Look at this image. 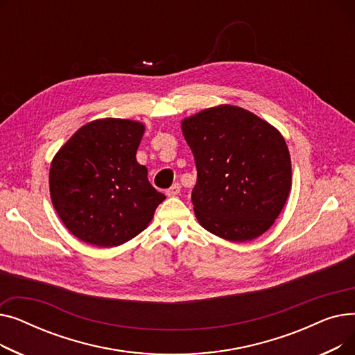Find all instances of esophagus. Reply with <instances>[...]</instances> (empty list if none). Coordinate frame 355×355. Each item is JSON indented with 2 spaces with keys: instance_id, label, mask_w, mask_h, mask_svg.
<instances>
[{
  "instance_id": "34e87169",
  "label": "esophagus",
  "mask_w": 355,
  "mask_h": 355,
  "mask_svg": "<svg viewBox=\"0 0 355 355\" xmlns=\"http://www.w3.org/2000/svg\"><path fill=\"white\" fill-rule=\"evenodd\" d=\"M181 191V185L178 184V182H174L170 189H168L165 193H166V196L168 197H174V196H177L178 193Z\"/></svg>"
}]
</instances>
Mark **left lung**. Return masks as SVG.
<instances>
[{
    "label": "left lung",
    "mask_w": 355,
    "mask_h": 355,
    "mask_svg": "<svg viewBox=\"0 0 355 355\" xmlns=\"http://www.w3.org/2000/svg\"><path fill=\"white\" fill-rule=\"evenodd\" d=\"M197 181L194 213L210 233L230 241L263 234L291 191V157L279 130L252 112L232 105L184 119Z\"/></svg>",
    "instance_id": "obj_1"
}]
</instances>
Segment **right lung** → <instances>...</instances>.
Here are the masks:
<instances>
[{
	"label": "right lung",
	"instance_id": "add662e5",
	"mask_svg": "<svg viewBox=\"0 0 355 355\" xmlns=\"http://www.w3.org/2000/svg\"><path fill=\"white\" fill-rule=\"evenodd\" d=\"M145 126L106 118L82 126L50 166L53 206L85 243L114 248L139 234L165 196L137 161Z\"/></svg>",
	"mask_w": 355,
	"mask_h": 355
}]
</instances>
